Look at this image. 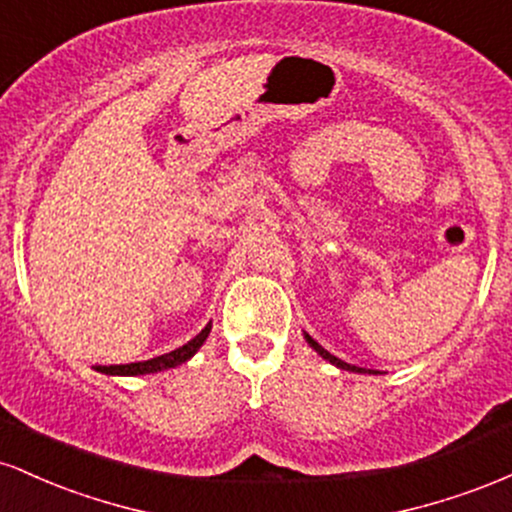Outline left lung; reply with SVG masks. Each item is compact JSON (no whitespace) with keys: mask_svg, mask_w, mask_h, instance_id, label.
<instances>
[{"mask_svg":"<svg viewBox=\"0 0 512 512\" xmlns=\"http://www.w3.org/2000/svg\"><path fill=\"white\" fill-rule=\"evenodd\" d=\"M305 342H308L310 346H313V349L317 351V354H320L322 358H325V361H330L332 366H337V368H342V370H351V373H375V370H366V368H358V366H351V363H346V361H342V358H337V356H332L330 351L327 349H322L320 344L315 342L313 337H310V334H305Z\"/></svg>","mask_w":512,"mask_h":512,"instance_id":"1","label":"left lung"}]
</instances>
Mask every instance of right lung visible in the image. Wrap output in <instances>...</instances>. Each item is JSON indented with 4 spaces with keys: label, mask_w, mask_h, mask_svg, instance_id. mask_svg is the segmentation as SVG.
I'll use <instances>...</instances> for the list:
<instances>
[{
    "label": "right lung",
    "mask_w": 512,
    "mask_h": 512,
    "mask_svg": "<svg viewBox=\"0 0 512 512\" xmlns=\"http://www.w3.org/2000/svg\"><path fill=\"white\" fill-rule=\"evenodd\" d=\"M209 332H211V322H209L207 327H204L202 332L197 334L195 339H190V342L182 344L180 349L170 351V354L149 358V361H139V363H122V366H96V370H98V373H105V375H146V373H161V370L175 368V366H180V363L190 361V358L195 356L197 351H199V346L207 342Z\"/></svg>",
    "instance_id": "1"
}]
</instances>
